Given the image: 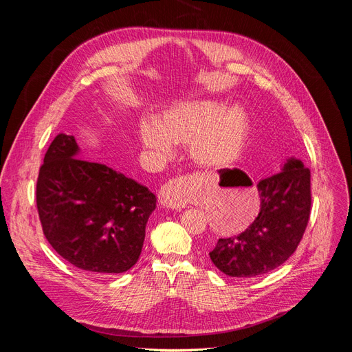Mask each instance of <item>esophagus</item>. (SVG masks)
Masks as SVG:
<instances>
[{"label": "esophagus", "mask_w": 352, "mask_h": 352, "mask_svg": "<svg viewBox=\"0 0 352 352\" xmlns=\"http://www.w3.org/2000/svg\"><path fill=\"white\" fill-rule=\"evenodd\" d=\"M186 187L187 184L182 177L174 178L170 182H166L160 194V201L162 202V206L173 210L186 208L187 206Z\"/></svg>", "instance_id": "obj_1"}]
</instances>
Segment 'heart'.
Returning <instances> with one entry per match:
<instances>
[{
	"mask_svg": "<svg viewBox=\"0 0 352 352\" xmlns=\"http://www.w3.org/2000/svg\"><path fill=\"white\" fill-rule=\"evenodd\" d=\"M250 133V120L238 107L201 100L179 104L155 121L140 124L142 145L170 157L173 145L188 144L191 160L204 168H224L241 155Z\"/></svg>",
	"mask_w": 352,
	"mask_h": 352,
	"instance_id": "b5f03b06",
	"label": "heart"
}]
</instances>
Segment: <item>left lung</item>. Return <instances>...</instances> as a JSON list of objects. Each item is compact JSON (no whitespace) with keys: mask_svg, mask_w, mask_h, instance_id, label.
Instances as JSON below:
<instances>
[{"mask_svg":"<svg viewBox=\"0 0 352 352\" xmlns=\"http://www.w3.org/2000/svg\"><path fill=\"white\" fill-rule=\"evenodd\" d=\"M261 206L239 235L219 238L212 264L235 278H254L284 264L297 250L311 210V173L301 160L288 158L278 174L256 184Z\"/></svg>","mask_w":352,"mask_h":352,"instance_id":"1","label":"left lung"}]
</instances>
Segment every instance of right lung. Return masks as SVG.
<instances>
[{
  "label": "right lung",
  "instance_id": "right-lung-1",
  "mask_svg": "<svg viewBox=\"0 0 352 352\" xmlns=\"http://www.w3.org/2000/svg\"><path fill=\"white\" fill-rule=\"evenodd\" d=\"M72 135L58 134L36 181V208L51 247L82 271L114 275L138 261L155 195L109 166L78 158Z\"/></svg>",
  "mask_w": 352,
  "mask_h": 352
}]
</instances>
